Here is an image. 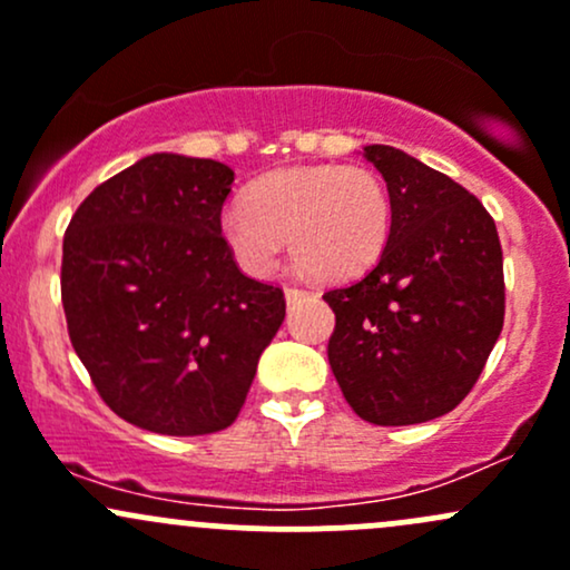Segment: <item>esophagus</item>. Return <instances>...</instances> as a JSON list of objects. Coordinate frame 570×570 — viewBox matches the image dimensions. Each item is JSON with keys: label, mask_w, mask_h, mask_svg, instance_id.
Returning <instances> with one entry per match:
<instances>
[{"label": "esophagus", "mask_w": 570, "mask_h": 570, "mask_svg": "<svg viewBox=\"0 0 570 570\" xmlns=\"http://www.w3.org/2000/svg\"><path fill=\"white\" fill-rule=\"evenodd\" d=\"M307 296H309V293L302 291V287H285V302H287V307H293V304L304 302V298H307Z\"/></svg>", "instance_id": "esophagus-1"}]
</instances>
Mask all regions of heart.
I'll return each mask as SVG.
<instances>
[{
  "label": "heart",
  "mask_w": 570,
  "mask_h": 570,
  "mask_svg": "<svg viewBox=\"0 0 570 570\" xmlns=\"http://www.w3.org/2000/svg\"><path fill=\"white\" fill-rule=\"evenodd\" d=\"M245 209L223 212L219 236L253 277L291 255L323 279H351L381 258L391 234L383 179L361 165H298L266 174L244 193Z\"/></svg>",
  "instance_id": "1"
}]
</instances>
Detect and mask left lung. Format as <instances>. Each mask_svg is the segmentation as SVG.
<instances>
[{
	"label": "left lung",
	"instance_id": "8db88e82",
	"mask_svg": "<svg viewBox=\"0 0 570 570\" xmlns=\"http://www.w3.org/2000/svg\"><path fill=\"white\" fill-rule=\"evenodd\" d=\"M389 187L381 261L323 293L336 326L328 364L351 405L377 426L445 415L479 381L503 332V249L475 195L394 146H364Z\"/></svg>",
	"mask_w": 570,
	"mask_h": 570
}]
</instances>
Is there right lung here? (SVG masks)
Here are the masks:
<instances>
[{
	"mask_svg": "<svg viewBox=\"0 0 570 570\" xmlns=\"http://www.w3.org/2000/svg\"><path fill=\"white\" fill-rule=\"evenodd\" d=\"M234 170L157 151L91 189L62 247L67 332L106 405L157 434L230 426L285 321L219 236Z\"/></svg>",
	"mask_w": 570,
	"mask_h": 570,
	"instance_id": "add662e5",
	"label": "right lung"
}]
</instances>
